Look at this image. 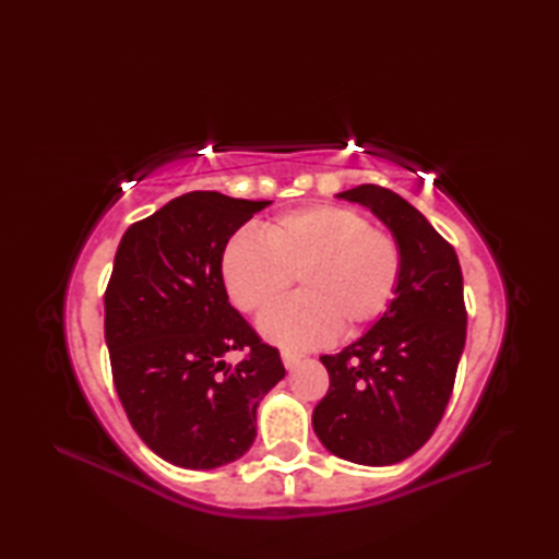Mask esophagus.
<instances>
[{"label":"esophagus","mask_w":559,"mask_h":559,"mask_svg":"<svg viewBox=\"0 0 559 559\" xmlns=\"http://www.w3.org/2000/svg\"><path fill=\"white\" fill-rule=\"evenodd\" d=\"M281 360L286 367L298 365L302 360V353H295V350H281Z\"/></svg>","instance_id":"esophagus-1"}]
</instances>
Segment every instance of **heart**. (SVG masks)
Instances as JSON below:
<instances>
[{"instance_id": "obj_1", "label": "heart", "mask_w": 559, "mask_h": 559, "mask_svg": "<svg viewBox=\"0 0 559 559\" xmlns=\"http://www.w3.org/2000/svg\"><path fill=\"white\" fill-rule=\"evenodd\" d=\"M235 307L261 314L281 300L298 276L300 295L261 319L264 336L288 348H312L338 329L355 336L386 314L403 271L394 235L362 211L317 204L283 213L261 237L237 233L221 261Z\"/></svg>"}]
</instances>
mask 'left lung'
<instances>
[{
    "instance_id": "obj_1",
    "label": "left lung",
    "mask_w": 559,
    "mask_h": 559,
    "mask_svg": "<svg viewBox=\"0 0 559 559\" xmlns=\"http://www.w3.org/2000/svg\"><path fill=\"white\" fill-rule=\"evenodd\" d=\"M341 197L389 225L403 271L386 314L348 348L322 355L329 391L312 427L331 454L391 466L432 437L454 391L468 322L463 276L454 247L396 192L360 185Z\"/></svg>"
}]
</instances>
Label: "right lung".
Returning <instances> with one entry per match:
<instances>
[{"label": "right lung", "instance_id": "obj_1", "mask_svg": "<svg viewBox=\"0 0 559 559\" xmlns=\"http://www.w3.org/2000/svg\"><path fill=\"white\" fill-rule=\"evenodd\" d=\"M271 201L189 192L136 221L105 288L112 382L144 444L173 466L209 471L257 437V406L286 367L228 302L225 245ZM240 349L243 360L224 362Z\"/></svg>", "mask_w": 559, "mask_h": 559}]
</instances>
